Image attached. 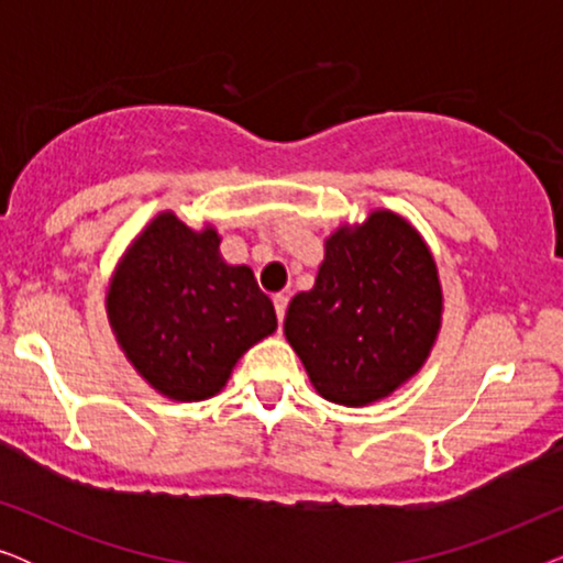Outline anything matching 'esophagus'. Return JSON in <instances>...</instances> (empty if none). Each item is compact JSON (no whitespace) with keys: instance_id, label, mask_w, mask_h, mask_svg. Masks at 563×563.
<instances>
[{"instance_id":"1","label":"esophagus","mask_w":563,"mask_h":563,"mask_svg":"<svg viewBox=\"0 0 563 563\" xmlns=\"http://www.w3.org/2000/svg\"><path fill=\"white\" fill-rule=\"evenodd\" d=\"M287 305H289V299L284 295L274 297V310H276V320H279V325L284 322V314H287Z\"/></svg>"}]
</instances>
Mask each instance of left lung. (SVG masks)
<instances>
[{
	"label": "left lung",
	"mask_w": 563,
	"mask_h": 563,
	"mask_svg": "<svg viewBox=\"0 0 563 563\" xmlns=\"http://www.w3.org/2000/svg\"><path fill=\"white\" fill-rule=\"evenodd\" d=\"M441 310L428 245L399 214L376 210L328 238L314 287L291 299L284 333L322 397L361 407L418 372Z\"/></svg>",
	"instance_id": "left-lung-1"
}]
</instances>
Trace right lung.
Segmentation results:
<instances>
[{"mask_svg": "<svg viewBox=\"0 0 563 563\" xmlns=\"http://www.w3.org/2000/svg\"><path fill=\"white\" fill-rule=\"evenodd\" d=\"M212 228L158 214L122 258L107 312L137 374L161 395L197 402L225 387L235 361L276 330L249 266L220 258Z\"/></svg>", "mask_w": 563, "mask_h": 563, "instance_id": "1", "label": "right lung"}]
</instances>
